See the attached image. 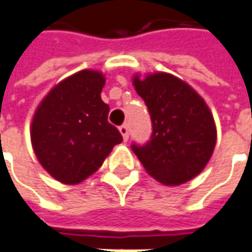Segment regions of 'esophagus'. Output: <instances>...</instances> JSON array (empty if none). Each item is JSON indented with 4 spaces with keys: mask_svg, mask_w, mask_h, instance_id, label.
Masks as SVG:
<instances>
[{
    "mask_svg": "<svg viewBox=\"0 0 252 252\" xmlns=\"http://www.w3.org/2000/svg\"><path fill=\"white\" fill-rule=\"evenodd\" d=\"M120 134L123 135V139L126 141L128 137H129V129H128V126H120Z\"/></svg>",
    "mask_w": 252,
    "mask_h": 252,
    "instance_id": "obj_1",
    "label": "esophagus"
}]
</instances>
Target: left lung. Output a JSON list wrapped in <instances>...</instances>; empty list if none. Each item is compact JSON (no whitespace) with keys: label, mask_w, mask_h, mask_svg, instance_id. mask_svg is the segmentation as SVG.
Here are the masks:
<instances>
[{"label":"left lung","mask_w":252,"mask_h":252,"mask_svg":"<svg viewBox=\"0 0 252 252\" xmlns=\"http://www.w3.org/2000/svg\"><path fill=\"white\" fill-rule=\"evenodd\" d=\"M145 101L152 137L132 151L154 179L179 186L196 178L213 155L217 129L213 114L199 93L179 77L158 71L132 77Z\"/></svg>","instance_id":"left-lung-1"}]
</instances>
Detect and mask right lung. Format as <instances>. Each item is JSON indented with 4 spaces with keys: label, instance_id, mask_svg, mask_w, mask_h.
I'll use <instances>...</instances> for the list:
<instances>
[{
    "label": "right lung",
    "instance_id": "1",
    "mask_svg": "<svg viewBox=\"0 0 252 252\" xmlns=\"http://www.w3.org/2000/svg\"><path fill=\"white\" fill-rule=\"evenodd\" d=\"M104 84L101 71H77L55 84L33 114V152L42 168L64 185L92 176L123 141L108 123L110 107L101 100Z\"/></svg>",
    "mask_w": 252,
    "mask_h": 252
}]
</instances>
